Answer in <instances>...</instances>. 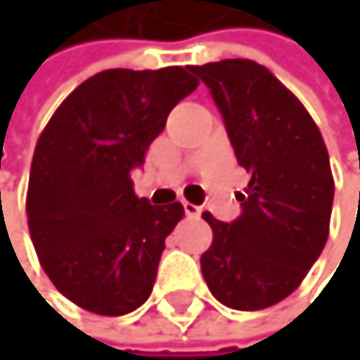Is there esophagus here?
<instances>
[{
	"label": "esophagus",
	"mask_w": 360,
	"mask_h": 360,
	"mask_svg": "<svg viewBox=\"0 0 360 360\" xmlns=\"http://www.w3.org/2000/svg\"><path fill=\"white\" fill-rule=\"evenodd\" d=\"M182 207H184V214H187L189 219H200L202 210L198 207V205H193V202H187V200H184V202H182Z\"/></svg>",
	"instance_id": "34e87169"
}]
</instances>
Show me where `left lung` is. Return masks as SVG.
<instances>
[{"instance_id": "left-lung-1", "label": "left lung", "mask_w": 360, "mask_h": 360, "mask_svg": "<svg viewBox=\"0 0 360 360\" xmlns=\"http://www.w3.org/2000/svg\"><path fill=\"white\" fill-rule=\"evenodd\" d=\"M210 87L234 148L250 173L232 223L202 219L214 241L200 257L212 295L239 311L288 297L329 236L334 178L316 121L264 65L245 58L193 65Z\"/></svg>"}]
</instances>
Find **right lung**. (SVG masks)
<instances>
[{"label":"right lung","instance_id":"obj_1","mask_svg":"<svg viewBox=\"0 0 360 360\" xmlns=\"http://www.w3.org/2000/svg\"><path fill=\"white\" fill-rule=\"evenodd\" d=\"M198 87L189 67L105 70L78 85L35 144L26 216L53 286L81 309L124 316L148 300L180 202L137 198L130 173Z\"/></svg>","mask_w":360,"mask_h":360}]
</instances>
